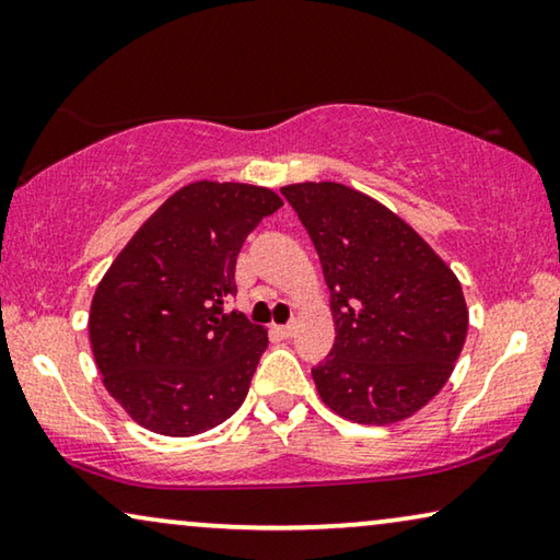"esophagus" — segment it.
<instances>
[{"mask_svg":"<svg viewBox=\"0 0 560 560\" xmlns=\"http://www.w3.org/2000/svg\"><path fill=\"white\" fill-rule=\"evenodd\" d=\"M278 330H280V334L285 336V338H293L295 330H298V323H288V326H280Z\"/></svg>","mask_w":560,"mask_h":560,"instance_id":"esophagus-1","label":"esophagus"}]
</instances>
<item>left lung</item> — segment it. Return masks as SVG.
I'll use <instances>...</instances> for the list:
<instances>
[{
    "label": "left lung",
    "instance_id": "8db88e82",
    "mask_svg": "<svg viewBox=\"0 0 560 560\" xmlns=\"http://www.w3.org/2000/svg\"><path fill=\"white\" fill-rule=\"evenodd\" d=\"M320 257L336 343L313 369L320 399L359 424L432 401L467 338L459 280L411 226L336 182L282 186Z\"/></svg>",
    "mask_w": 560,
    "mask_h": 560
}]
</instances>
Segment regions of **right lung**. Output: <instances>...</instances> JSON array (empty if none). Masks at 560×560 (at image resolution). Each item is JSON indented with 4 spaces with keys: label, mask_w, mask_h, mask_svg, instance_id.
Returning <instances> with one entry per match:
<instances>
[{
    "label": "right lung",
    "mask_w": 560,
    "mask_h": 560,
    "mask_svg": "<svg viewBox=\"0 0 560 560\" xmlns=\"http://www.w3.org/2000/svg\"><path fill=\"white\" fill-rule=\"evenodd\" d=\"M253 184L194 182L172 194L103 275L91 346L103 384L133 421L194 436L245 401L267 330L240 311L234 267L247 234L278 212Z\"/></svg>",
    "instance_id": "right-lung-1"
}]
</instances>
